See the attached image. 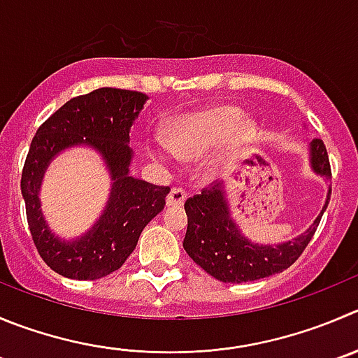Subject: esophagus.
Returning <instances> with one entry per match:
<instances>
[{
    "label": "esophagus",
    "instance_id": "1",
    "mask_svg": "<svg viewBox=\"0 0 358 358\" xmlns=\"http://www.w3.org/2000/svg\"><path fill=\"white\" fill-rule=\"evenodd\" d=\"M188 196V193L185 192L182 188H172L170 189L169 196H166V206L169 207H177V206H182Z\"/></svg>",
    "mask_w": 358,
    "mask_h": 358
}]
</instances>
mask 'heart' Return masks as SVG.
Wrapping results in <instances>:
<instances>
[{
	"label": "heart",
	"instance_id": "1",
	"mask_svg": "<svg viewBox=\"0 0 358 358\" xmlns=\"http://www.w3.org/2000/svg\"><path fill=\"white\" fill-rule=\"evenodd\" d=\"M251 138V124L236 107H214L176 119L166 131V144L181 158H199L214 145V169L232 163Z\"/></svg>",
	"mask_w": 358,
	"mask_h": 358
}]
</instances>
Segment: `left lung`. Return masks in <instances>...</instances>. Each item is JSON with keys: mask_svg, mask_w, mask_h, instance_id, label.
I'll return each instance as SVG.
<instances>
[{"mask_svg": "<svg viewBox=\"0 0 358 358\" xmlns=\"http://www.w3.org/2000/svg\"><path fill=\"white\" fill-rule=\"evenodd\" d=\"M311 165L320 176L327 179L332 177L329 155L322 138H313L311 142ZM329 200L330 192L322 213L308 232L279 246H260L251 244L246 237L241 236L239 228L228 213L223 188L221 185L210 182L202 193L189 196L185 202L188 230L182 246L196 265L223 283H246L268 278L287 271L304 253L329 206Z\"/></svg>", "mask_w": 358, "mask_h": 358, "instance_id": "left-lung-1", "label": "left lung"}]
</instances>
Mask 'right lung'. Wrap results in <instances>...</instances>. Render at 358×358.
I'll use <instances>...</instances> for the list:
<instances>
[{
    "label": "right lung",
    "instance_id": "1",
    "mask_svg": "<svg viewBox=\"0 0 358 358\" xmlns=\"http://www.w3.org/2000/svg\"><path fill=\"white\" fill-rule=\"evenodd\" d=\"M148 96L138 91L100 87L71 98L40 124L24 162L20 189L29 232L42 260L70 279H100L117 271L135 250L145 224L165 207L169 186L128 176L130 126ZM90 143L104 155L113 173V195L104 216L83 240L61 243L39 210L43 170L64 147Z\"/></svg>",
    "mask_w": 358,
    "mask_h": 358
}]
</instances>
